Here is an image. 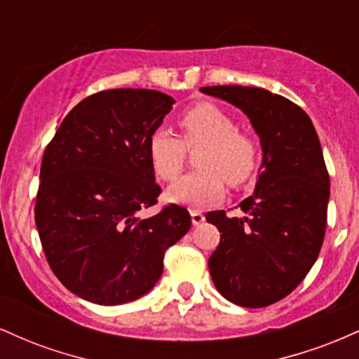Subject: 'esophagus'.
Returning a JSON list of instances; mask_svg holds the SVG:
<instances>
[{
    "label": "esophagus",
    "instance_id": "34e87169",
    "mask_svg": "<svg viewBox=\"0 0 359 359\" xmlns=\"http://www.w3.org/2000/svg\"><path fill=\"white\" fill-rule=\"evenodd\" d=\"M191 217H192V224H194V226L201 224V222H204V219H205L203 211H197V209H192V211H191Z\"/></svg>",
    "mask_w": 359,
    "mask_h": 359
}]
</instances>
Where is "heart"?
<instances>
[{"instance_id":"heart-1","label":"heart","mask_w":359,"mask_h":359,"mask_svg":"<svg viewBox=\"0 0 359 359\" xmlns=\"http://www.w3.org/2000/svg\"><path fill=\"white\" fill-rule=\"evenodd\" d=\"M177 125L180 138L158 128L148 138V156L156 177L174 182L187 160V150L203 145L197 155L201 170L182 177L168 189L174 203L203 208L224 194L226 182L241 187L257 174L262 143L253 133L238 130L229 113L211 102H199L180 113Z\"/></svg>"}]
</instances>
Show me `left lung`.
Instances as JSON below:
<instances>
[{
	"label": "left lung",
	"mask_w": 359,
	"mask_h": 359,
	"mask_svg": "<svg viewBox=\"0 0 359 359\" xmlns=\"http://www.w3.org/2000/svg\"><path fill=\"white\" fill-rule=\"evenodd\" d=\"M201 90L240 108L263 148L257 189L238 204L245 216L205 214L221 233L209 271L229 302L271 306L306 278L324 241L329 174L319 137L306 111L266 89L212 86Z\"/></svg>",
	"instance_id": "left-lung-1"
}]
</instances>
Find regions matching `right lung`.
<instances>
[{
  "mask_svg": "<svg viewBox=\"0 0 359 359\" xmlns=\"http://www.w3.org/2000/svg\"><path fill=\"white\" fill-rule=\"evenodd\" d=\"M151 89H108L74 108L43 151L35 224L48 265L72 294L116 306L158 282L165 251L191 228L158 199L148 138L174 104Z\"/></svg>",
  "mask_w": 359,
  "mask_h": 359,
  "instance_id": "add662e5",
  "label": "right lung"
}]
</instances>
